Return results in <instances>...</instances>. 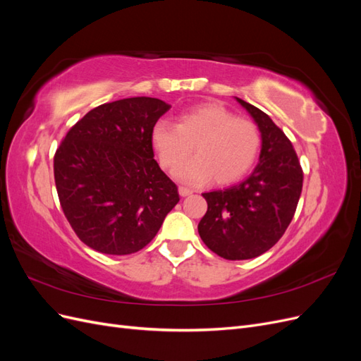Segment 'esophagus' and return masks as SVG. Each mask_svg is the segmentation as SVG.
<instances>
[{
  "instance_id": "obj_1",
  "label": "esophagus",
  "mask_w": 361,
  "mask_h": 361,
  "mask_svg": "<svg viewBox=\"0 0 361 361\" xmlns=\"http://www.w3.org/2000/svg\"><path fill=\"white\" fill-rule=\"evenodd\" d=\"M179 194H180V197H187V195L192 194V190L185 188V187H179Z\"/></svg>"
}]
</instances>
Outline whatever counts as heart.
I'll return each instance as SVG.
<instances>
[{"label": "heart", "mask_w": 361, "mask_h": 361, "mask_svg": "<svg viewBox=\"0 0 361 361\" xmlns=\"http://www.w3.org/2000/svg\"><path fill=\"white\" fill-rule=\"evenodd\" d=\"M159 162L178 170L192 152L197 154L179 173L188 185L214 178L220 185L236 182L250 171L260 149L257 126L218 104H202L179 116L178 125L158 120L150 133Z\"/></svg>", "instance_id": "obj_1"}]
</instances>
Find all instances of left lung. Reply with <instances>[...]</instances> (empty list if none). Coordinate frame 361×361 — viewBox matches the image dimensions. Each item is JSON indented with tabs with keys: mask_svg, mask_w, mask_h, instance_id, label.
<instances>
[{
	"mask_svg": "<svg viewBox=\"0 0 361 361\" xmlns=\"http://www.w3.org/2000/svg\"><path fill=\"white\" fill-rule=\"evenodd\" d=\"M259 128V162L247 179L203 192L207 211L199 223L206 247L227 260L264 255L286 232L302 190V170L285 133L271 117L239 97Z\"/></svg>",
	"mask_w": 361,
	"mask_h": 361,
	"instance_id": "obj_1",
	"label": "left lung"
}]
</instances>
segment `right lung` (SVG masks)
Listing matches in <instances>:
<instances>
[{
  "label": "right lung",
  "mask_w": 361,
  "mask_h": 361,
  "mask_svg": "<svg viewBox=\"0 0 361 361\" xmlns=\"http://www.w3.org/2000/svg\"><path fill=\"white\" fill-rule=\"evenodd\" d=\"M170 108L146 96L99 105L71 128L56 152L63 212L81 241L99 253L123 256L146 247L179 202L150 140Z\"/></svg>",
  "instance_id": "right-lung-1"
}]
</instances>
